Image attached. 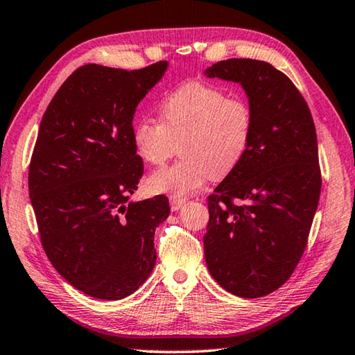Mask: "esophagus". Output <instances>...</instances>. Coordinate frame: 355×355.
<instances>
[{"label":"esophagus","mask_w":355,"mask_h":355,"mask_svg":"<svg viewBox=\"0 0 355 355\" xmlns=\"http://www.w3.org/2000/svg\"><path fill=\"white\" fill-rule=\"evenodd\" d=\"M184 205V200L183 198H177V197H171V209L175 212L178 211L180 207Z\"/></svg>","instance_id":"34e87169"}]
</instances>
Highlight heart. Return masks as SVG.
Wrapping results in <instances>:
<instances>
[{"instance_id":"b5f03b06","label":"heart","mask_w":355,"mask_h":355,"mask_svg":"<svg viewBox=\"0 0 355 355\" xmlns=\"http://www.w3.org/2000/svg\"><path fill=\"white\" fill-rule=\"evenodd\" d=\"M159 120L141 116L132 128V141L146 163L163 164L182 148L177 163L155 171L152 192L183 198L207 180L229 175L246 157L254 135V112L241 96L203 81H189L159 101Z\"/></svg>"}]
</instances>
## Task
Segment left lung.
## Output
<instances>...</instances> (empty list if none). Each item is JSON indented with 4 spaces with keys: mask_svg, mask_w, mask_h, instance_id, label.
<instances>
[{
    "mask_svg": "<svg viewBox=\"0 0 355 355\" xmlns=\"http://www.w3.org/2000/svg\"><path fill=\"white\" fill-rule=\"evenodd\" d=\"M205 75L240 83L254 112L246 157L207 197L206 265L227 293L265 297L293 275L318 206L314 120L294 83L266 61H218Z\"/></svg>",
    "mask_w": 355,
    "mask_h": 355,
    "instance_id": "8db88e82",
    "label": "left lung"
}]
</instances>
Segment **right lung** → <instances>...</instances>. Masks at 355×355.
Listing matches in <instances>:
<instances>
[{
	"label": "right lung",
	"mask_w": 355,
	"mask_h": 355,
	"mask_svg": "<svg viewBox=\"0 0 355 355\" xmlns=\"http://www.w3.org/2000/svg\"><path fill=\"white\" fill-rule=\"evenodd\" d=\"M166 69L81 66L40 124L29 196L41 245L62 279L100 300L135 293L157 261L155 227L169 217V200L129 201L143 175L132 120Z\"/></svg>",
	"instance_id": "add662e5"
}]
</instances>
